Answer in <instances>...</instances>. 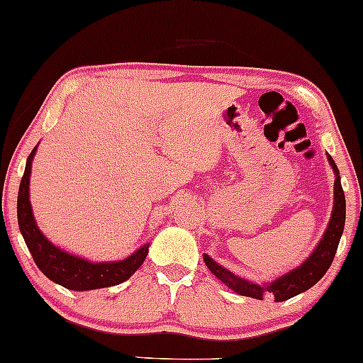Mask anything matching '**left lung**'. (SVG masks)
Listing matches in <instances>:
<instances>
[{
	"label": "left lung",
	"mask_w": 363,
	"mask_h": 363,
	"mask_svg": "<svg viewBox=\"0 0 363 363\" xmlns=\"http://www.w3.org/2000/svg\"><path fill=\"white\" fill-rule=\"evenodd\" d=\"M328 162H330L333 172H335V183H333V211L322 240H320L317 248L312 252V255L302 265L296 267L295 270L289 272V274L281 275L280 279L274 280L272 284L258 285L253 284V281L240 279V277L232 274V272H228L227 268H223L222 265L211 260L205 253L203 260L206 267L210 268L211 274L220 281H223L225 285L230 286L233 291H237V294L243 296H252V298L258 300L272 296V298H275V302H285V300L291 298V296L312 289L327 274L328 268H330L333 257L337 253V247L340 243L343 227H345V195H343L342 190L340 175H338V168L332 157H328Z\"/></svg>",
	"instance_id": "obj_1"
}]
</instances>
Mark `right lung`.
Returning <instances> with one entry per match:
<instances>
[{
	"label": "right lung",
	"mask_w": 363,
	"mask_h": 363,
	"mask_svg": "<svg viewBox=\"0 0 363 363\" xmlns=\"http://www.w3.org/2000/svg\"><path fill=\"white\" fill-rule=\"evenodd\" d=\"M35 153L36 148L28 157L25 175L21 178L20 191H18V225H20V232L36 267L51 281L77 291L105 289V286L118 285L121 281L128 280L147 258L148 243L125 260L93 263L55 247L40 232L30 203V173Z\"/></svg>",
	"instance_id": "right-lung-1"
}]
</instances>
